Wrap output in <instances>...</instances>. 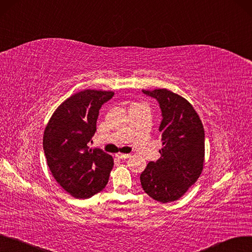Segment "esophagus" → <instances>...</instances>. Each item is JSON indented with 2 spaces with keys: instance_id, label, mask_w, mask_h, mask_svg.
Instances as JSON below:
<instances>
[{
  "instance_id": "obj_1",
  "label": "esophagus",
  "mask_w": 252,
  "mask_h": 252,
  "mask_svg": "<svg viewBox=\"0 0 252 252\" xmlns=\"http://www.w3.org/2000/svg\"><path fill=\"white\" fill-rule=\"evenodd\" d=\"M116 157L118 159H127L130 157V154H122V153H118L116 154Z\"/></svg>"
}]
</instances>
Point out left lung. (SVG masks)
I'll return each instance as SVG.
<instances>
[{
    "mask_svg": "<svg viewBox=\"0 0 252 252\" xmlns=\"http://www.w3.org/2000/svg\"><path fill=\"white\" fill-rule=\"evenodd\" d=\"M143 93L155 98L162 112L159 127L161 157L151 161L140 175L145 192L160 203H169L184 195L203 172L205 130L193 106L185 98L166 89Z\"/></svg>",
    "mask_w": 252,
    "mask_h": 252,
    "instance_id": "left-lung-1",
    "label": "left lung"
}]
</instances>
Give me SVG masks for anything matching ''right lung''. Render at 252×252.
Segmentation results:
<instances>
[{
	"label": "right lung",
	"mask_w": 252,
	"mask_h": 252,
	"mask_svg": "<svg viewBox=\"0 0 252 252\" xmlns=\"http://www.w3.org/2000/svg\"><path fill=\"white\" fill-rule=\"evenodd\" d=\"M112 91L84 90L55 110L43 134V150L54 178L75 198H89L107 184L113 157L88 144L96 132L99 109Z\"/></svg>",
	"instance_id": "obj_1"
}]
</instances>
